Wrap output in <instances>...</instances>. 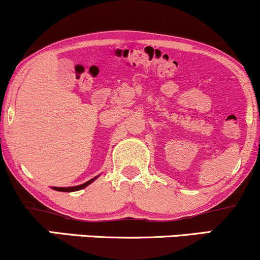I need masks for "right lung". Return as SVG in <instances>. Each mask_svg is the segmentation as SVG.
<instances>
[{
  "label": "right lung",
  "instance_id": "add662e5",
  "mask_svg": "<svg viewBox=\"0 0 260 260\" xmlns=\"http://www.w3.org/2000/svg\"><path fill=\"white\" fill-rule=\"evenodd\" d=\"M95 178H96V177L91 178L90 181L85 182V183H83V184H79V186H74V187H52V189L58 190V192H74V190L83 189V188H85L86 186H89V184H90L91 182L95 180Z\"/></svg>",
  "mask_w": 260,
  "mask_h": 260
}]
</instances>
